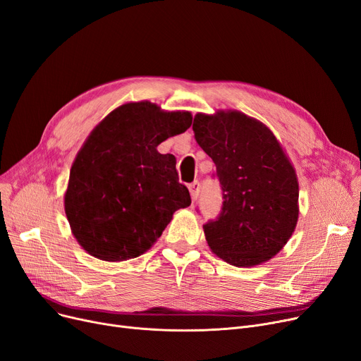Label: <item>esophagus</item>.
<instances>
[{"mask_svg":"<svg viewBox=\"0 0 361 361\" xmlns=\"http://www.w3.org/2000/svg\"><path fill=\"white\" fill-rule=\"evenodd\" d=\"M189 190H190V195H192V199L196 200L199 197V193H200V183L196 180L193 183L189 184Z\"/></svg>","mask_w":361,"mask_h":361,"instance_id":"34e87169","label":"esophagus"}]
</instances>
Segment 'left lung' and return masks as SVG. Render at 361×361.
Segmentation results:
<instances>
[{
  "label": "left lung",
  "instance_id": "left-lung-1",
  "mask_svg": "<svg viewBox=\"0 0 361 361\" xmlns=\"http://www.w3.org/2000/svg\"><path fill=\"white\" fill-rule=\"evenodd\" d=\"M197 145L214 161L223 207L203 224L209 247L236 267L274 257L298 221V180L274 134L240 112L197 114Z\"/></svg>",
  "mask_w": 361,
  "mask_h": 361
}]
</instances>
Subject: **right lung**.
I'll use <instances>...</instances> for the list:
<instances>
[{
  "label": "right lung",
  "mask_w": 361,
  "mask_h": 361,
  "mask_svg": "<svg viewBox=\"0 0 361 361\" xmlns=\"http://www.w3.org/2000/svg\"><path fill=\"white\" fill-rule=\"evenodd\" d=\"M192 125L189 112L149 102L123 104L92 130L72 165L65 211L73 236L104 261L137 258L161 238L172 214L192 203L166 138Z\"/></svg>",
  "instance_id": "add662e5"
}]
</instances>
